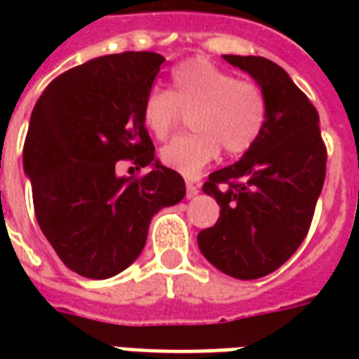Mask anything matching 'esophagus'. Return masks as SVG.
Here are the masks:
<instances>
[{
  "label": "esophagus",
  "instance_id": "esophagus-1",
  "mask_svg": "<svg viewBox=\"0 0 359 359\" xmlns=\"http://www.w3.org/2000/svg\"><path fill=\"white\" fill-rule=\"evenodd\" d=\"M200 192V188L196 187L194 182H187V198H196Z\"/></svg>",
  "mask_w": 359,
  "mask_h": 359
}]
</instances>
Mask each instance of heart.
Here are the masks:
<instances>
[{
  "mask_svg": "<svg viewBox=\"0 0 359 359\" xmlns=\"http://www.w3.org/2000/svg\"><path fill=\"white\" fill-rule=\"evenodd\" d=\"M172 90H149L142 118L159 140L179 126L180 111L190 113L188 136L177 138L159 151L161 163L184 177H196L223 148L241 156L259 138L267 121V100L259 84L236 79L203 57L188 59L172 69Z\"/></svg>",
  "mask_w": 359,
  "mask_h": 359,
  "instance_id": "1",
  "label": "heart"
}]
</instances>
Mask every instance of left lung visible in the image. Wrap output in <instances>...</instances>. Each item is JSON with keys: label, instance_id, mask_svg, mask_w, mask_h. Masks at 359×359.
Masks as SVG:
<instances>
[{"label": "left lung", "instance_id": "1", "mask_svg": "<svg viewBox=\"0 0 359 359\" xmlns=\"http://www.w3.org/2000/svg\"><path fill=\"white\" fill-rule=\"evenodd\" d=\"M264 90L267 121L241 161L211 172L203 192L221 208L198 234L203 257L225 275H269L298 250L311 225L327 167L319 115L283 67L256 55H223Z\"/></svg>", "mask_w": 359, "mask_h": 359}]
</instances>
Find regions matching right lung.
<instances>
[{
    "instance_id": "right-lung-1",
    "label": "right lung",
    "mask_w": 359,
    "mask_h": 359,
    "mask_svg": "<svg viewBox=\"0 0 359 359\" xmlns=\"http://www.w3.org/2000/svg\"><path fill=\"white\" fill-rule=\"evenodd\" d=\"M163 55L125 51L59 74L36 102L22 165L34 213L61 262L88 278H109L140 256L157 211L179 203L184 179L157 161L142 107ZM130 158L151 166L117 177Z\"/></svg>"
}]
</instances>
